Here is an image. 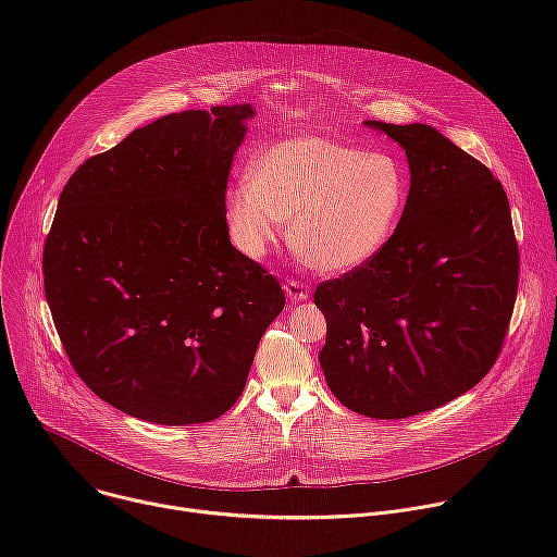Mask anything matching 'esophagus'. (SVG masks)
Here are the masks:
<instances>
[{"instance_id": "esophagus-1", "label": "esophagus", "mask_w": 557, "mask_h": 557, "mask_svg": "<svg viewBox=\"0 0 557 557\" xmlns=\"http://www.w3.org/2000/svg\"><path fill=\"white\" fill-rule=\"evenodd\" d=\"M284 290H286V295H288L290 301H304V299H308V295H310L308 284H306V282H299V280H288L286 286H284Z\"/></svg>"}]
</instances>
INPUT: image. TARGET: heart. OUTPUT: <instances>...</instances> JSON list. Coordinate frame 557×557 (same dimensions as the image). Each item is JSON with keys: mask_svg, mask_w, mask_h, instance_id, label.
<instances>
[{"mask_svg": "<svg viewBox=\"0 0 557 557\" xmlns=\"http://www.w3.org/2000/svg\"><path fill=\"white\" fill-rule=\"evenodd\" d=\"M406 200L404 174L389 156L355 145L297 136L256 156L249 183L226 191L233 245L258 260L288 222L295 253L317 271L346 273L389 240Z\"/></svg>", "mask_w": 557, "mask_h": 557, "instance_id": "obj_1", "label": "heart"}]
</instances>
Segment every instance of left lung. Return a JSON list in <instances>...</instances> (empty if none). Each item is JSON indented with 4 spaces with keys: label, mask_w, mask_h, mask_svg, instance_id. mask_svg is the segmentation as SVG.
<instances>
[{
    "label": "left lung",
    "mask_w": 557,
    "mask_h": 557,
    "mask_svg": "<svg viewBox=\"0 0 557 557\" xmlns=\"http://www.w3.org/2000/svg\"><path fill=\"white\" fill-rule=\"evenodd\" d=\"M406 149L410 194L385 247L314 288L331 392L370 419L449 404L496 363L518 295L507 194L438 129L366 121Z\"/></svg>",
    "instance_id": "1"
}]
</instances>
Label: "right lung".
I'll return each instance as SVG.
<instances>
[{
  "instance_id": "add662e5",
  "label": "right lung",
  "mask_w": 557,
  "mask_h": 557,
  "mask_svg": "<svg viewBox=\"0 0 557 557\" xmlns=\"http://www.w3.org/2000/svg\"><path fill=\"white\" fill-rule=\"evenodd\" d=\"M251 116V106L168 114L88 158L59 196L44 245L52 322L74 372L129 417H222L284 308L224 215Z\"/></svg>"
}]
</instances>
